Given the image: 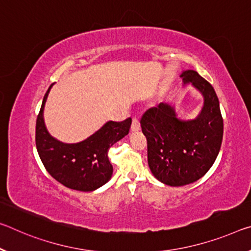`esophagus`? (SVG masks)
Here are the masks:
<instances>
[{
    "mask_svg": "<svg viewBox=\"0 0 251 251\" xmlns=\"http://www.w3.org/2000/svg\"><path fill=\"white\" fill-rule=\"evenodd\" d=\"M140 128H141V126H140V122H138V119L133 118L132 126H130V130H132V132H137V130H140Z\"/></svg>",
    "mask_w": 251,
    "mask_h": 251,
    "instance_id": "1",
    "label": "esophagus"
}]
</instances>
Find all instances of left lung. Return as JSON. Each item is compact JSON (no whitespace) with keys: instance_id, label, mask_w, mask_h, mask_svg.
<instances>
[{"instance_id":"8db88e82","label":"left lung","mask_w":251,"mask_h":251,"mask_svg":"<svg viewBox=\"0 0 251 251\" xmlns=\"http://www.w3.org/2000/svg\"><path fill=\"white\" fill-rule=\"evenodd\" d=\"M183 86L190 85L203 98L196 118L178 116L176 107L161 102L141 121L147 140V160L153 176L170 186L198 181L213 165L224 136L220 105L216 91L196 70H183Z\"/></svg>"}]
</instances>
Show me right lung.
I'll return each mask as SVG.
<instances>
[{
    "label": "right lung",
    "mask_w": 251,
    "mask_h": 251,
    "mask_svg": "<svg viewBox=\"0 0 251 251\" xmlns=\"http://www.w3.org/2000/svg\"><path fill=\"white\" fill-rule=\"evenodd\" d=\"M52 85L45 95L35 126V145L46 170L67 188L90 192L100 188L113 176L108 150L129 132L132 118L106 122L93 135L78 143H63L47 129L43 110Z\"/></svg>",
    "instance_id": "right-lung-1"
}]
</instances>
